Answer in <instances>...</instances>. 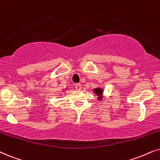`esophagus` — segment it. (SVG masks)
I'll list each match as a JSON object with an SVG mask.
<instances>
[{"instance_id":"34e87169","label":"esophagus","mask_w":160,"mask_h":160,"mask_svg":"<svg viewBox=\"0 0 160 160\" xmlns=\"http://www.w3.org/2000/svg\"><path fill=\"white\" fill-rule=\"evenodd\" d=\"M75 88L77 90H80V88H81V85H80V83H77L75 84Z\"/></svg>"}]
</instances>
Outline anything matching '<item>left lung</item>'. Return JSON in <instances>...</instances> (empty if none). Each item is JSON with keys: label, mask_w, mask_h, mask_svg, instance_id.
<instances>
[{"label": "left lung", "mask_w": 160, "mask_h": 160, "mask_svg": "<svg viewBox=\"0 0 160 160\" xmlns=\"http://www.w3.org/2000/svg\"><path fill=\"white\" fill-rule=\"evenodd\" d=\"M94 91H95V93L98 94V96H100V95L102 94V89H101V88H96Z\"/></svg>", "instance_id": "8db88e82"}]
</instances>
